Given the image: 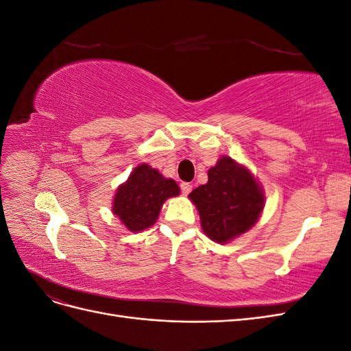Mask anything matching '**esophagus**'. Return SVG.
<instances>
[{"mask_svg": "<svg viewBox=\"0 0 351 351\" xmlns=\"http://www.w3.org/2000/svg\"><path fill=\"white\" fill-rule=\"evenodd\" d=\"M182 192H183V195H189L190 192H192V189H193V186L190 184V183H182Z\"/></svg>", "mask_w": 351, "mask_h": 351, "instance_id": "esophagus-1", "label": "esophagus"}]
</instances>
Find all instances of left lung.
<instances>
[{"mask_svg":"<svg viewBox=\"0 0 351 351\" xmlns=\"http://www.w3.org/2000/svg\"><path fill=\"white\" fill-rule=\"evenodd\" d=\"M200 215L205 234L217 243H228L249 231L265 206L263 190L246 167L230 156L209 168L208 183L189 195Z\"/></svg>","mask_w":351,"mask_h":351,"instance_id":"obj_1","label":"left lung"}]
</instances>
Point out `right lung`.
Segmentation results:
<instances>
[{
    "mask_svg": "<svg viewBox=\"0 0 351 351\" xmlns=\"http://www.w3.org/2000/svg\"><path fill=\"white\" fill-rule=\"evenodd\" d=\"M180 195V187L147 164L137 165L127 182L117 189L112 212L132 232L154 226L164 202Z\"/></svg>",
    "mask_w": 351,
    "mask_h": 351,
    "instance_id": "obj_1",
    "label": "right lung"
}]
</instances>
